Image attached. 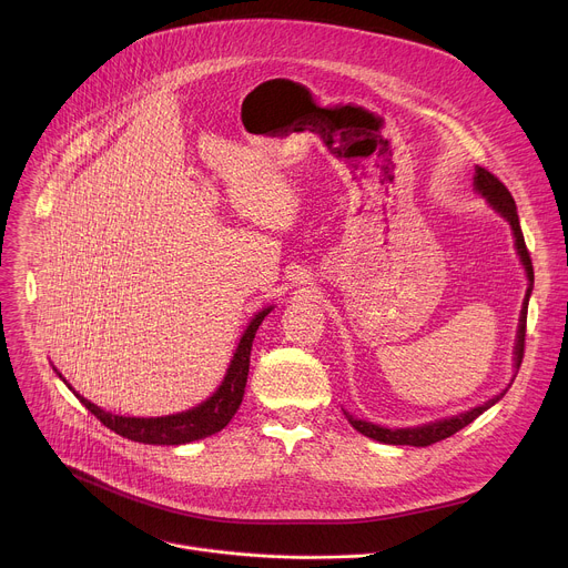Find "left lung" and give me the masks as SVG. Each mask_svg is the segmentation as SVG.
<instances>
[{
    "label": "left lung",
    "instance_id": "8db88e82",
    "mask_svg": "<svg viewBox=\"0 0 568 568\" xmlns=\"http://www.w3.org/2000/svg\"><path fill=\"white\" fill-rule=\"evenodd\" d=\"M474 189L488 200V204L501 213L510 226H513V233H515V247H517V254L521 258V265L526 270V276H528V290H526V298H524V305H521V314H519V331H517V342H515V368L519 371L521 366V359H524V344H526V314H528V298H530V292H532V283H535V274H532V261H530V254L526 250V242H524V233H521V224H519V215H517V206H515V200L510 195V191L504 186V182H499L490 171H485L480 166H476V175H474ZM517 377V373H515ZM510 388V386H508ZM506 388V390H508ZM506 390H501L499 395H495L493 399L478 404V407L465 412V414H458V416H452V418H443V420H436V423H429V425H420V427H407V429H388V427H379V425H373V423H366V420H357L353 418L351 414H346L348 423L364 436L373 438V440H379V443H386V445H414V447H427V445H434L438 440H445L449 436H454L456 432H460L463 427H467L469 423H474L483 412H488L493 404H497Z\"/></svg>",
    "mask_w": 568,
    "mask_h": 568
}]
</instances>
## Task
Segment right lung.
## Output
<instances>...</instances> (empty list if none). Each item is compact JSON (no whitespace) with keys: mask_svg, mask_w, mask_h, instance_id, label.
<instances>
[{"mask_svg":"<svg viewBox=\"0 0 568 568\" xmlns=\"http://www.w3.org/2000/svg\"><path fill=\"white\" fill-rule=\"evenodd\" d=\"M272 312V305L254 314L250 321V326L245 335L240 337V344L233 353V359L226 368V375L217 390L206 397L197 407L173 414V416H161V418H130V416H114L110 412H103L97 407L94 402L85 399L83 395H78L64 379V384L75 393V397L85 404V407L114 434L134 440V443H145V445H186L206 436L217 434L229 425L233 414L237 412L242 395H245L247 386V375H250V355H252V344L256 337V331L263 323V318ZM58 377H62L58 373Z\"/></svg>","mask_w":568,"mask_h":568,"instance_id":"obj_1","label":"right lung"}]
</instances>
